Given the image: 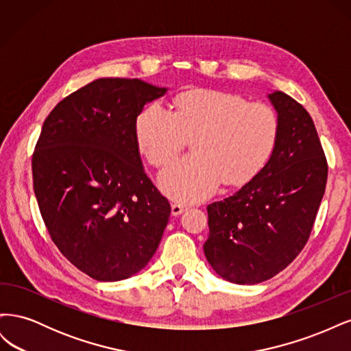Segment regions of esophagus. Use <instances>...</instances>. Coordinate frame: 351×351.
<instances>
[{
    "label": "esophagus",
    "instance_id": "esophagus-1",
    "mask_svg": "<svg viewBox=\"0 0 351 351\" xmlns=\"http://www.w3.org/2000/svg\"><path fill=\"white\" fill-rule=\"evenodd\" d=\"M187 209V205H184V204H180V202H174V204L171 205V212H173V215H180V214H183V212Z\"/></svg>",
    "mask_w": 351,
    "mask_h": 351
}]
</instances>
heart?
<instances>
[{
  "label": "heart",
  "mask_w": 351,
  "mask_h": 351,
  "mask_svg": "<svg viewBox=\"0 0 351 351\" xmlns=\"http://www.w3.org/2000/svg\"><path fill=\"white\" fill-rule=\"evenodd\" d=\"M280 133L271 105L249 102L240 95L190 90L180 95L176 110L152 102L136 119L139 152L154 167H164L195 137L193 155L178 159L159 174L169 197L193 202L226 184L247 183L268 164Z\"/></svg>",
  "instance_id": "b5f03b06"
}]
</instances>
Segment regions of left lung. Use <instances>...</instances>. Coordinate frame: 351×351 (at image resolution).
Wrapping results in <instances>:
<instances>
[{
    "label": "left lung",
    "mask_w": 351,
    "mask_h": 351,
    "mask_svg": "<svg viewBox=\"0 0 351 351\" xmlns=\"http://www.w3.org/2000/svg\"><path fill=\"white\" fill-rule=\"evenodd\" d=\"M280 133L268 164L234 195L208 205L205 256L234 284H258L297 258L325 193L328 165L312 117L284 92L268 93Z\"/></svg>",
    "instance_id": "left-lung-1"
}]
</instances>
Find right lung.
<instances>
[{
	"label": "right lung",
	"mask_w": 351,
	"mask_h": 351,
	"mask_svg": "<svg viewBox=\"0 0 351 351\" xmlns=\"http://www.w3.org/2000/svg\"><path fill=\"white\" fill-rule=\"evenodd\" d=\"M167 90L97 79L62 99L42 127L32 158L40 215L60 252L93 280L130 278L162 239L171 206L145 173L134 125Z\"/></svg>",
	"instance_id": "1"
}]
</instances>
